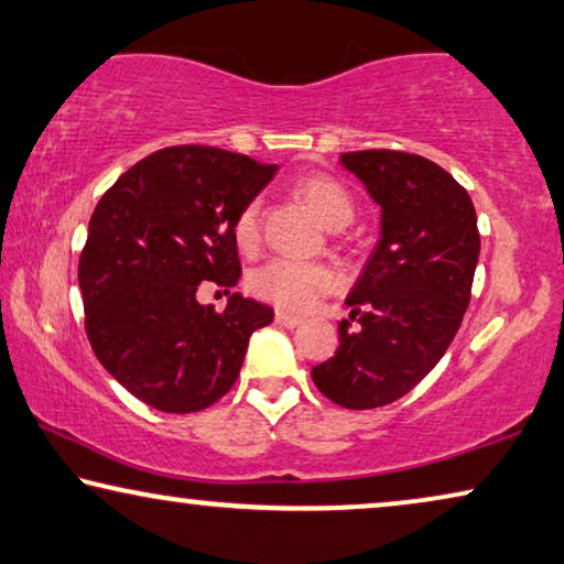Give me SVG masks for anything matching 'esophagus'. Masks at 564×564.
Segmentation results:
<instances>
[{"instance_id": "obj_1", "label": "esophagus", "mask_w": 564, "mask_h": 564, "mask_svg": "<svg viewBox=\"0 0 564 564\" xmlns=\"http://www.w3.org/2000/svg\"><path fill=\"white\" fill-rule=\"evenodd\" d=\"M276 323L282 325V328H288V330H292V328H300L302 325V317H297V315H292V313H284V310H276Z\"/></svg>"}]
</instances>
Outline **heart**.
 <instances>
[{
	"label": "heart",
	"mask_w": 564,
	"mask_h": 564,
	"mask_svg": "<svg viewBox=\"0 0 564 564\" xmlns=\"http://www.w3.org/2000/svg\"><path fill=\"white\" fill-rule=\"evenodd\" d=\"M297 193L333 231L348 226L350 218H354V200H350L346 187L333 181V177H305L297 185ZM259 231H262V200L251 198L234 221V239L239 243V249L254 251L259 243ZM249 284L257 297L272 302L282 310H290V313H305V310L317 305V300L330 295L338 288L340 276L330 264L274 257L251 272Z\"/></svg>",
	"instance_id": "1"
}]
</instances>
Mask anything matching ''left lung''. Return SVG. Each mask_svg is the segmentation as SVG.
<instances>
[{
  "label": "left lung",
  "instance_id": "obj_1",
  "mask_svg": "<svg viewBox=\"0 0 564 564\" xmlns=\"http://www.w3.org/2000/svg\"><path fill=\"white\" fill-rule=\"evenodd\" d=\"M381 208V239L346 300L336 356L313 381L346 410L397 402L435 369L470 302L480 236L470 195L435 162L410 152L340 154Z\"/></svg>",
  "mask_w": 564,
  "mask_h": 564
}]
</instances>
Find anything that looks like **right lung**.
<instances>
[{
    "instance_id": "1",
    "label": "right lung",
    "mask_w": 564,
    "mask_h": 564,
    "mask_svg": "<svg viewBox=\"0 0 564 564\" xmlns=\"http://www.w3.org/2000/svg\"><path fill=\"white\" fill-rule=\"evenodd\" d=\"M274 173L218 147H165L94 208L78 262L88 340L104 369L154 410L187 414L218 402L251 333L272 323V307L239 292L224 313L195 292L200 282H239L234 221Z\"/></svg>"
}]
</instances>
